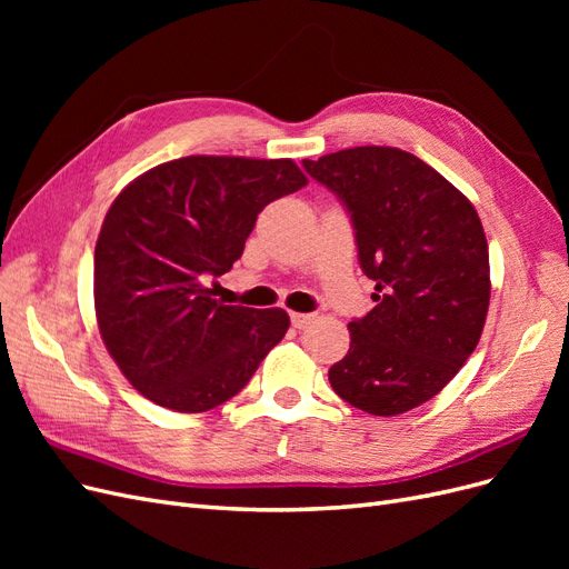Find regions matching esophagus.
Segmentation results:
<instances>
[{
    "mask_svg": "<svg viewBox=\"0 0 569 569\" xmlns=\"http://www.w3.org/2000/svg\"><path fill=\"white\" fill-rule=\"evenodd\" d=\"M313 320H316L313 313H291V327H297V330H306Z\"/></svg>",
    "mask_w": 569,
    "mask_h": 569,
    "instance_id": "esophagus-1",
    "label": "esophagus"
}]
</instances>
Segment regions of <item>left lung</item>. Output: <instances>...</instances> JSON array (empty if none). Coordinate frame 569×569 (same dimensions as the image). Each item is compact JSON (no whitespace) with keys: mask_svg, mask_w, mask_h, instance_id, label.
Segmentation results:
<instances>
[{"mask_svg":"<svg viewBox=\"0 0 569 569\" xmlns=\"http://www.w3.org/2000/svg\"><path fill=\"white\" fill-rule=\"evenodd\" d=\"M351 216L375 308L349 322L351 347L330 368L343 401L401 416L437 396L479 343L489 311V244L468 197L396 147L303 159Z\"/></svg>","mask_w":569,"mask_h":569,"instance_id":"8db88e82","label":"left lung"}]
</instances>
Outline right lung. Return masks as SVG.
<instances>
[{"instance_id":"right-lung-1","label":"right lung","mask_w":569,"mask_h":569,"mask_svg":"<svg viewBox=\"0 0 569 569\" xmlns=\"http://www.w3.org/2000/svg\"><path fill=\"white\" fill-rule=\"evenodd\" d=\"M291 159L184 157L116 197L94 249L101 339L149 401L203 412L242 391L289 330L282 308L222 306L209 282L266 206L306 184Z\"/></svg>"}]
</instances>
